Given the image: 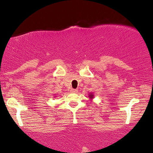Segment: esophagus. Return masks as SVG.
<instances>
[{
  "label": "esophagus",
  "instance_id": "obj_1",
  "mask_svg": "<svg viewBox=\"0 0 153 153\" xmlns=\"http://www.w3.org/2000/svg\"><path fill=\"white\" fill-rule=\"evenodd\" d=\"M77 90L76 89H72L71 90V92H72V93H77Z\"/></svg>",
  "mask_w": 153,
  "mask_h": 153
}]
</instances>
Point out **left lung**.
Masks as SVG:
<instances>
[{
  "instance_id": "left-lung-1",
  "label": "left lung",
  "mask_w": 153,
  "mask_h": 153,
  "mask_svg": "<svg viewBox=\"0 0 153 153\" xmlns=\"http://www.w3.org/2000/svg\"><path fill=\"white\" fill-rule=\"evenodd\" d=\"M93 95L91 94V95H90V98H93Z\"/></svg>"
}]
</instances>
